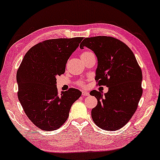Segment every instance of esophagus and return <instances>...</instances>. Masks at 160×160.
I'll return each instance as SVG.
<instances>
[{
    "mask_svg": "<svg viewBox=\"0 0 160 160\" xmlns=\"http://www.w3.org/2000/svg\"><path fill=\"white\" fill-rule=\"evenodd\" d=\"M82 96H88L89 93L87 91H82Z\"/></svg>",
    "mask_w": 160,
    "mask_h": 160,
    "instance_id": "obj_1",
    "label": "esophagus"
}]
</instances>
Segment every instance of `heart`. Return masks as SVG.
I'll return each instance as SVG.
<instances>
[{
    "label": "heart",
    "mask_w": 160,
    "mask_h": 160,
    "mask_svg": "<svg viewBox=\"0 0 160 160\" xmlns=\"http://www.w3.org/2000/svg\"><path fill=\"white\" fill-rule=\"evenodd\" d=\"M91 53H92L91 52L88 51V50H86V51H83V52H82V53H81V55H80L81 58H82V60H85V59L87 58L88 57V56L91 54ZM80 84L82 85V83H80Z\"/></svg>",
    "instance_id": "1"
}]
</instances>
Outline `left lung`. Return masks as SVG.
Segmentation results:
<instances>
[{
	"instance_id": "obj_1",
	"label": "left lung",
	"mask_w": 160,
	"mask_h": 160,
	"mask_svg": "<svg viewBox=\"0 0 160 160\" xmlns=\"http://www.w3.org/2000/svg\"><path fill=\"white\" fill-rule=\"evenodd\" d=\"M93 50L98 59L96 79L108 91H92L98 104L91 117L103 130L115 131L128 123L135 113L142 96V71L135 55L122 41L111 36L86 38L80 44Z\"/></svg>"
}]
</instances>
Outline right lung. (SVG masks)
Here are the masks:
<instances>
[{
	"instance_id": "add662e5",
	"label": "right lung",
	"mask_w": 160,
	"mask_h": 160,
	"mask_svg": "<svg viewBox=\"0 0 160 160\" xmlns=\"http://www.w3.org/2000/svg\"><path fill=\"white\" fill-rule=\"evenodd\" d=\"M82 39H50L36 44L26 53L17 72L18 99L28 118L40 129L60 128L82 96L76 88L59 95L56 77L65 72L67 60Z\"/></svg>"
}]
</instances>
